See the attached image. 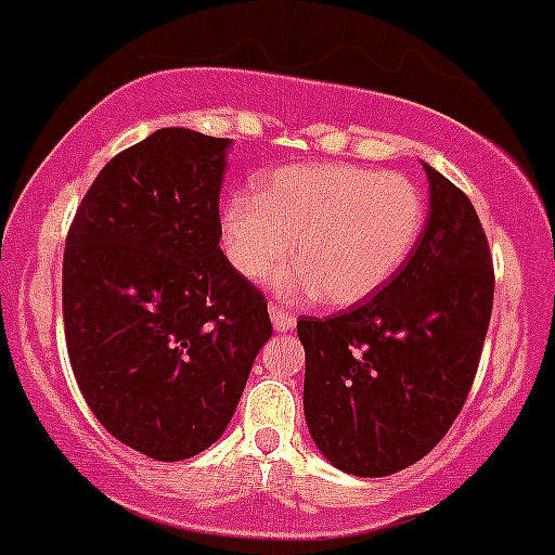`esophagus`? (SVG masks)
Here are the masks:
<instances>
[{"instance_id":"1","label":"esophagus","mask_w":555,"mask_h":555,"mask_svg":"<svg viewBox=\"0 0 555 555\" xmlns=\"http://www.w3.org/2000/svg\"><path fill=\"white\" fill-rule=\"evenodd\" d=\"M269 319H272V324L278 333H288V330L294 327V322H297L292 313H286L283 308H278V305H269Z\"/></svg>"}]
</instances>
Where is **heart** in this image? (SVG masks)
Instances as JSON below:
<instances>
[{
	"mask_svg": "<svg viewBox=\"0 0 555 555\" xmlns=\"http://www.w3.org/2000/svg\"><path fill=\"white\" fill-rule=\"evenodd\" d=\"M426 197L413 178L360 165H292L258 178L256 195L220 208L222 250L244 281L267 283L294 247L283 297L347 308L377 294L413 256Z\"/></svg>",
	"mask_w": 555,
	"mask_h": 555,
	"instance_id": "heart-1",
	"label": "heart"
}]
</instances>
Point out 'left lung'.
I'll list each match as a JSON object with an SVG mask.
<instances>
[{"label":"left lung","mask_w":555,"mask_h":555,"mask_svg":"<svg viewBox=\"0 0 555 555\" xmlns=\"http://www.w3.org/2000/svg\"><path fill=\"white\" fill-rule=\"evenodd\" d=\"M429 217L413 256L365 302L302 317L305 421L338 470L399 474L451 429L490 327V244L474 203L424 162Z\"/></svg>","instance_id":"obj_1"}]
</instances>
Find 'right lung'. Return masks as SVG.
<instances>
[{
  "mask_svg": "<svg viewBox=\"0 0 555 555\" xmlns=\"http://www.w3.org/2000/svg\"><path fill=\"white\" fill-rule=\"evenodd\" d=\"M228 149L154 131L106 162L65 238L76 385L112 437L159 462L220 440L272 335L263 294L220 250Z\"/></svg>",
  "mask_w": 555,
  "mask_h": 555,
  "instance_id": "add662e5",
  "label": "right lung"
}]
</instances>
